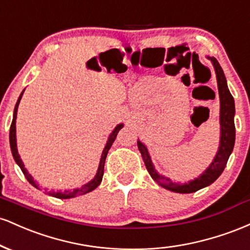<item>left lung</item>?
I'll use <instances>...</instances> for the list:
<instances>
[{
    "instance_id": "1",
    "label": "left lung",
    "mask_w": 250,
    "mask_h": 250,
    "mask_svg": "<svg viewBox=\"0 0 250 250\" xmlns=\"http://www.w3.org/2000/svg\"><path fill=\"white\" fill-rule=\"evenodd\" d=\"M210 60L214 65L215 73H216L217 80V88H219V96H220V146L219 150L215 155L213 162L210 166L206 169L205 173L200 175L197 179L189 181L188 183H175L168 177L162 176L156 171L153 162H151L150 155L148 153V149L142 142L137 141V147H139L140 153H141L143 161H145L146 168L148 173L153 177V180L163 188L168 190L175 191V193L181 194H189L194 191L200 190V189L207 187L211 185L217 177L222 174L225 170L227 162H228L229 156L233 151L234 143H235V125H234V115H235V104L234 99L229 91L228 85H227L226 76L221 68L220 63L215 57L207 56Z\"/></svg>"
}]
</instances>
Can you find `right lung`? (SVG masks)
Listing matches in <instances>:
<instances>
[{
	"instance_id": "1",
	"label": "right lung",
	"mask_w": 250,
	"mask_h": 250,
	"mask_svg": "<svg viewBox=\"0 0 250 250\" xmlns=\"http://www.w3.org/2000/svg\"><path fill=\"white\" fill-rule=\"evenodd\" d=\"M24 91V90H23ZM23 91L21 93V95H20L19 100H17L16 102V105H15V109H14V117H13V122H11V125H10V133H9V142H10V148H11V154H13V157L14 160H15V162L19 165V167L21 168L22 173L24 174L25 179L28 180V182L30 183V185H33L34 187L39 188L37 187L36 182L34 181L33 176L28 173L27 169L24 168V165L23 162H22L21 157H20L19 155V151H17V145H16V116H17V108H19V104H20V101H21V97L23 95ZM123 128V125H117L115 129L113 130V133L109 135L108 137V141H107V145H105L104 149H103L102 151V155H101V160H100V166H99V169H97V173L95 175V177H94L93 180L90 181V182H88L87 185L82 186L81 188H77V189H74V190H65V191H51V193H48L51 196L54 197H57V199H71V197H76L79 196V195H83V194H87V193H90L91 190H94V189L99 187V185L101 183L102 181V177H103V171H104V162H105V157H107V154H108V150L110 149L111 145H113V142L115 141L116 136H117V133H119L120 130Z\"/></svg>"
}]
</instances>
